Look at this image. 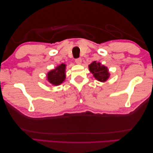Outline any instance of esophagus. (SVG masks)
Here are the masks:
<instances>
[{
	"instance_id": "34e87169",
	"label": "esophagus",
	"mask_w": 153,
	"mask_h": 153,
	"mask_svg": "<svg viewBox=\"0 0 153 153\" xmlns=\"http://www.w3.org/2000/svg\"><path fill=\"white\" fill-rule=\"evenodd\" d=\"M82 58H76V63L77 64H82Z\"/></svg>"
}]
</instances>
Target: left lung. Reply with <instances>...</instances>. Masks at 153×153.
<instances>
[{"label":"left lung","instance_id":"8db88e82","mask_svg":"<svg viewBox=\"0 0 153 153\" xmlns=\"http://www.w3.org/2000/svg\"><path fill=\"white\" fill-rule=\"evenodd\" d=\"M89 71L93 75L95 78L101 82H105L109 78L110 73L107 67L102 65L100 62L94 61L89 65Z\"/></svg>","mask_w":153,"mask_h":153}]
</instances>
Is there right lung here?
<instances>
[{"mask_svg":"<svg viewBox=\"0 0 153 153\" xmlns=\"http://www.w3.org/2000/svg\"><path fill=\"white\" fill-rule=\"evenodd\" d=\"M66 64H61L55 69L48 71L47 78L51 84L55 86L62 83L66 78Z\"/></svg>","mask_w":153,"mask_h":153,"instance_id":"1","label":"right lung"}]
</instances>
